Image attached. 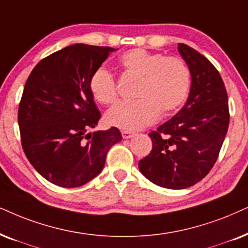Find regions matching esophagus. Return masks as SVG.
<instances>
[{
	"label": "esophagus",
	"mask_w": 248,
	"mask_h": 248,
	"mask_svg": "<svg viewBox=\"0 0 248 248\" xmlns=\"http://www.w3.org/2000/svg\"><path fill=\"white\" fill-rule=\"evenodd\" d=\"M134 136H136V133H134V132L125 131V130L122 131V137H123L124 139H130V138L134 137Z\"/></svg>",
	"instance_id": "esophagus-1"
}]
</instances>
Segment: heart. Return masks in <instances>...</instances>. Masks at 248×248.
Masks as SVG:
<instances>
[{
    "label": "heart",
    "mask_w": 248,
    "mask_h": 248,
    "mask_svg": "<svg viewBox=\"0 0 248 248\" xmlns=\"http://www.w3.org/2000/svg\"><path fill=\"white\" fill-rule=\"evenodd\" d=\"M118 63L125 73L140 77V82L136 91L137 100L118 102L106 114V121L112 126L138 130L152 124L159 112L167 115L178 109L190 89V69L181 58L132 49L122 54ZM89 86L99 104L107 106L116 101V81L104 67L93 72Z\"/></svg>",
    "instance_id": "b5f03b06"
}]
</instances>
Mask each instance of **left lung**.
<instances>
[{
  "label": "left lung",
  "instance_id": "left-lung-1",
  "mask_svg": "<svg viewBox=\"0 0 248 248\" xmlns=\"http://www.w3.org/2000/svg\"><path fill=\"white\" fill-rule=\"evenodd\" d=\"M178 50L190 69L188 100L171 120L149 133L153 149L139 170L159 187L185 189L201 181L217 162L229 126L222 77L207 58L187 44Z\"/></svg>",
  "mask_w": 248,
  "mask_h": 248
}]
</instances>
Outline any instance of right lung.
I'll list each match as a JSON object with an SVG mask.
<instances>
[{
    "label": "right lung",
    "mask_w": 248,
    "mask_h": 248,
    "mask_svg": "<svg viewBox=\"0 0 248 248\" xmlns=\"http://www.w3.org/2000/svg\"><path fill=\"white\" fill-rule=\"evenodd\" d=\"M74 44L42 59L26 81L18 109L21 146L34 169L53 185L76 188L102 171L117 127L88 133L101 114L90 77L115 51Z\"/></svg>",
    "instance_id": "obj_1"
}]
</instances>
